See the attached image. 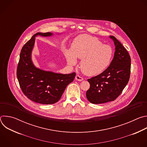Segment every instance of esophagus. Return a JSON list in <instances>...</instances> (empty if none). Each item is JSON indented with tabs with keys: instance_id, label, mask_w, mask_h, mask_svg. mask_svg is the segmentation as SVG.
Here are the masks:
<instances>
[{
	"instance_id": "34e87169",
	"label": "esophagus",
	"mask_w": 147,
	"mask_h": 147,
	"mask_svg": "<svg viewBox=\"0 0 147 147\" xmlns=\"http://www.w3.org/2000/svg\"><path fill=\"white\" fill-rule=\"evenodd\" d=\"M75 79L76 80L78 81H81L83 80V78L82 77H81L80 76H79V75H77L75 77Z\"/></svg>"
}]
</instances>
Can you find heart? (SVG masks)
Wrapping results in <instances>:
<instances>
[{"instance_id":"b5f03b06","label":"heart","mask_w":147,"mask_h":147,"mask_svg":"<svg viewBox=\"0 0 147 147\" xmlns=\"http://www.w3.org/2000/svg\"><path fill=\"white\" fill-rule=\"evenodd\" d=\"M67 63L75 65L77 58L81 59L80 69L85 74L92 76L100 74L109 66L113 56L112 47L104 45L97 38L89 35L78 36L71 49H65Z\"/></svg>"}]
</instances>
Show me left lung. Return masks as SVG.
<instances>
[{"label":"left lung","instance_id":"obj_1","mask_svg":"<svg viewBox=\"0 0 147 147\" xmlns=\"http://www.w3.org/2000/svg\"><path fill=\"white\" fill-rule=\"evenodd\" d=\"M115 52L109 66L100 74L88 79L90 87L86 92L92 103L100 104L115 100L129 81L131 58L129 52L113 36Z\"/></svg>","mask_w":147,"mask_h":147}]
</instances>
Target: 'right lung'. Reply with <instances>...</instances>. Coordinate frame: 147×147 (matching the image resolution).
Wrapping results in <instances>:
<instances>
[{"instance_id": "1", "label": "right lung", "mask_w": 147, "mask_h": 147, "mask_svg": "<svg viewBox=\"0 0 147 147\" xmlns=\"http://www.w3.org/2000/svg\"><path fill=\"white\" fill-rule=\"evenodd\" d=\"M48 36L51 32H38L22 48L17 69V77L24 94L30 100L41 104H53L61 98L67 85L73 82L76 73L69 74L40 70L31 60V52L36 35Z\"/></svg>"}]
</instances>
